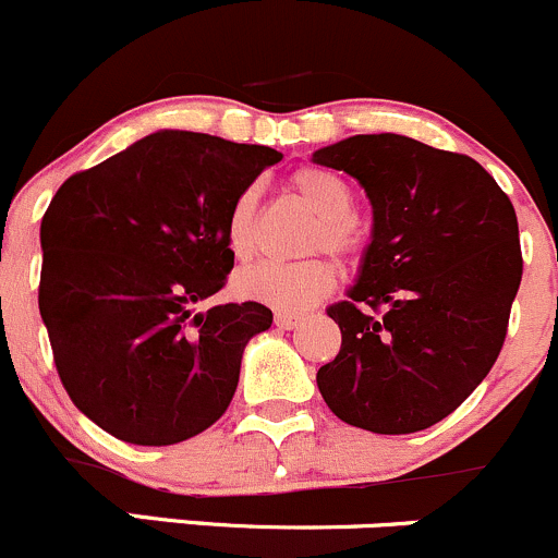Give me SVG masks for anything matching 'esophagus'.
I'll list each match as a JSON object with an SVG mask.
<instances>
[{"label":"esophagus","mask_w":558,"mask_h":558,"mask_svg":"<svg viewBox=\"0 0 558 558\" xmlns=\"http://www.w3.org/2000/svg\"><path fill=\"white\" fill-rule=\"evenodd\" d=\"M301 314H292V312H277V317H274V322H277V327H284V330H290V327H298L301 325Z\"/></svg>","instance_id":"esophagus-1"}]
</instances>
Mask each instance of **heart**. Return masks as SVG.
<instances>
[{"mask_svg":"<svg viewBox=\"0 0 558 558\" xmlns=\"http://www.w3.org/2000/svg\"><path fill=\"white\" fill-rule=\"evenodd\" d=\"M290 193L317 215L306 236L308 252H330L349 266H360L371 250V222L354 211V191L343 177L319 166H301L287 180ZM257 187H244L233 198L226 220V239L231 255L246 260L257 241ZM338 271L327 257H306L295 263L260 260L241 268L233 277V290L246 301L266 303L281 312H298L319 303L336 290Z\"/></svg>","mask_w":558,"mask_h":558,"instance_id":"heart-1","label":"heart"}]
</instances>
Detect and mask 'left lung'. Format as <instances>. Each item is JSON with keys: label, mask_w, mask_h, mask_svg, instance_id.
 Here are the masks:
<instances>
[{"label": "left lung", "mask_w": 558, "mask_h": 558, "mask_svg": "<svg viewBox=\"0 0 558 558\" xmlns=\"http://www.w3.org/2000/svg\"><path fill=\"white\" fill-rule=\"evenodd\" d=\"M314 160L347 171L373 204V241L349 301L327 308L341 352L317 384L341 422L378 435L457 411L502 352L519 292V220L470 155L400 134H360Z\"/></svg>", "instance_id": "obj_1"}]
</instances>
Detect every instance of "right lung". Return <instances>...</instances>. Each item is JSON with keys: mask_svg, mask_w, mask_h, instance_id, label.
<instances>
[{"mask_svg": "<svg viewBox=\"0 0 558 558\" xmlns=\"http://www.w3.org/2000/svg\"><path fill=\"white\" fill-rule=\"evenodd\" d=\"M281 153L158 131L72 174L43 217L39 314L72 403L125 444L171 446L231 405L263 303L195 312L233 268V198Z\"/></svg>", "mask_w": 558, "mask_h": 558, "instance_id": "1", "label": "right lung"}]
</instances>
